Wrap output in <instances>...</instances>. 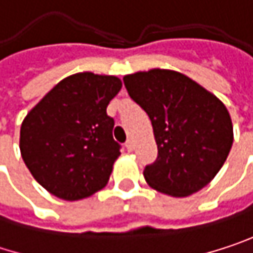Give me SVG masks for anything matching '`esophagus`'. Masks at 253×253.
Instances as JSON below:
<instances>
[{
  "label": "esophagus",
  "instance_id": "obj_1",
  "mask_svg": "<svg viewBox=\"0 0 253 253\" xmlns=\"http://www.w3.org/2000/svg\"><path fill=\"white\" fill-rule=\"evenodd\" d=\"M126 149L128 151V152H131L133 149H134V142L131 140V139H128L126 142Z\"/></svg>",
  "mask_w": 253,
  "mask_h": 253
}]
</instances>
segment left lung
<instances>
[{
	"mask_svg": "<svg viewBox=\"0 0 253 253\" xmlns=\"http://www.w3.org/2000/svg\"><path fill=\"white\" fill-rule=\"evenodd\" d=\"M130 98L149 116L158 157L143 170L155 190L189 196L226 163L233 125L226 105L187 76L164 69L123 77Z\"/></svg>",
	"mask_w": 253,
	"mask_h": 253,
	"instance_id": "1",
	"label": "left lung"
}]
</instances>
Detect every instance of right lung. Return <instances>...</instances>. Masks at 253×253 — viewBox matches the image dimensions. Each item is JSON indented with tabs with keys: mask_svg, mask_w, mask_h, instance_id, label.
<instances>
[{
	"mask_svg": "<svg viewBox=\"0 0 253 253\" xmlns=\"http://www.w3.org/2000/svg\"><path fill=\"white\" fill-rule=\"evenodd\" d=\"M120 89L119 77L76 73L27 113L20 128L22 158L54 196L79 201L108 183L120 145L107 107Z\"/></svg>",
	"mask_w": 253,
	"mask_h": 253,
	"instance_id": "right-lung-1",
	"label": "right lung"
}]
</instances>
